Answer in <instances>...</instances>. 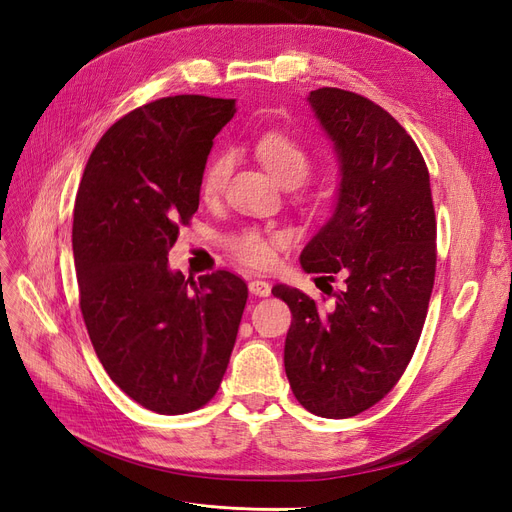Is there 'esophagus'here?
<instances>
[{
    "label": "esophagus",
    "mask_w": 512,
    "mask_h": 512,
    "mask_svg": "<svg viewBox=\"0 0 512 512\" xmlns=\"http://www.w3.org/2000/svg\"><path fill=\"white\" fill-rule=\"evenodd\" d=\"M249 291L257 297H268L272 293V285L266 280H251L249 282Z\"/></svg>",
    "instance_id": "esophagus-1"
}]
</instances>
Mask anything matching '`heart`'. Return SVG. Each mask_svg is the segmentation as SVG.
Returning a JSON list of instances; mask_svg holds the SVG:
<instances>
[{
    "label": "heart",
    "mask_w": 512,
    "mask_h": 512,
    "mask_svg": "<svg viewBox=\"0 0 512 512\" xmlns=\"http://www.w3.org/2000/svg\"><path fill=\"white\" fill-rule=\"evenodd\" d=\"M257 156L261 164L268 168V173L280 185L301 183L310 173V166H312L308 151L304 147L285 135H276V132L259 139ZM230 168H232V160L227 154H219L208 162L202 175V194L204 196L219 194L221 187L225 185L227 175H230ZM232 251L240 261L249 263V266L263 268L274 259V242L263 238L257 232H249V234L238 236L232 242Z\"/></svg>",
    "instance_id": "1"
}]
</instances>
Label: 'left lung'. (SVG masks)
<instances>
[{
    "label": "left lung",
    "instance_id": "1",
    "mask_svg": "<svg viewBox=\"0 0 512 512\" xmlns=\"http://www.w3.org/2000/svg\"><path fill=\"white\" fill-rule=\"evenodd\" d=\"M308 105L337 160L333 213L299 255L308 274L344 276L333 304L276 285L291 308L285 371L320 418L373 407L399 382L426 320L437 266L430 177L418 145L380 105L318 88Z\"/></svg>",
    "mask_w": 512,
    "mask_h": 512
}]
</instances>
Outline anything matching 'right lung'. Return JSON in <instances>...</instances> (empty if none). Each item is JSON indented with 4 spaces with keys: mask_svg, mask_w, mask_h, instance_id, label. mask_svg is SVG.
I'll return each mask as SVG.
<instances>
[{
    "mask_svg": "<svg viewBox=\"0 0 512 512\" xmlns=\"http://www.w3.org/2000/svg\"><path fill=\"white\" fill-rule=\"evenodd\" d=\"M234 113L236 99L202 94L130 111L94 147L75 198L73 259L94 352L132 401L162 415L213 399L249 297L232 272L192 280L168 266Z\"/></svg>",
    "mask_w": 512,
    "mask_h": 512,
    "instance_id": "right-lung-1",
    "label": "right lung"
}]
</instances>
